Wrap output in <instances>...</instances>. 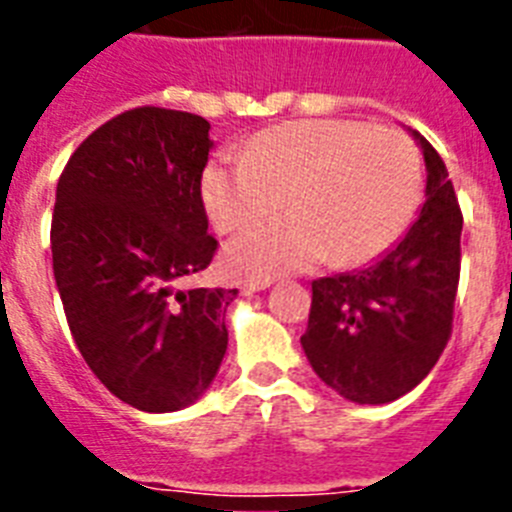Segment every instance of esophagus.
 I'll list each match as a JSON object with an SVG mask.
<instances>
[{
	"label": "esophagus",
	"mask_w": 512,
	"mask_h": 512,
	"mask_svg": "<svg viewBox=\"0 0 512 512\" xmlns=\"http://www.w3.org/2000/svg\"><path fill=\"white\" fill-rule=\"evenodd\" d=\"M271 284V279H256V282H243L241 284V292L243 295H253V292H261Z\"/></svg>",
	"instance_id": "esophagus-1"
}]
</instances>
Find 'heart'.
Wrapping results in <instances>:
<instances>
[{
  "label": "heart",
  "mask_w": 512,
  "mask_h": 512,
  "mask_svg": "<svg viewBox=\"0 0 512 512\" xmlns=\"http://www.w3.org/2000/svg\"><path fill=\"white\" fill-rule=\"evenodd\" d=\"M202 194L223 233L259 225L287 202L295 212L241 235L228 266L277 277L333 259H377L410 228L423 200V158L400 130L359 120H305L264 130L238 158L207 166Z\"/></svg>",
  "instance_id": "heart-1"
}]
</instances>
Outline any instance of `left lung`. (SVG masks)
Returning <instances> with one entry per match:
<instances>
[{
  "instance_id": "left-lung-1",
  "label": "left lung",
  "mask_w": 512,
  "mask_h": 512,
  "mask_svg": "<svg viewBox=\"0 0 512 512\" xmlns=\"http://www.w3.org/2000/svg\"><path fill=\"white\" fill-rule=\"evenodd\" d=\"M415 138L428 169L420 217L377 264L312 282L300 338L318 377L359 405L418 387L454 328L464 215L443 158L423 135Z\"/></svg>"
}]
</instances>
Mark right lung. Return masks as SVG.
<instances>
[{"mask_svg":"<svg viewBox=\"0 0 512 512\" xmlns=\"http://www.w3.org/2000/svg\"><path fill=\"white\" fill-rule=\"evenodd\" d=\"M210 122L133 107L99 125L61 171L51 220L53 277L81 356L146 413L194 402L228 348L238 289H174L210 266L202 171Z\"/></svg>","mask_w":512,"mask_h":512,"instance_id":"obj_1","label":"right lung"}]
</instances>
